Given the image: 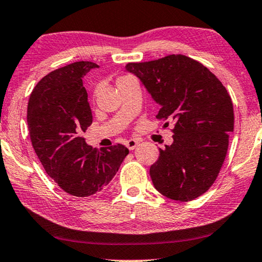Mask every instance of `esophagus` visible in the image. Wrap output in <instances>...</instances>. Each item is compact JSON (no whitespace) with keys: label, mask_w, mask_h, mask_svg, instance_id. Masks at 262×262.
Here are the masks:
<instances>
[{"label":"esophagus","mask_w":262,"mask_h":262,"mask_svg":"<svg viewBox=\"0 0 262 262\" xmlns=\"http://www.w3.org/2000/svg\"><path fill=\"white\" fill-rule=\"evenodd\" d=\"M138 141H136V140H133V139H130V140H128V141L126 142V146L128 147V149L129 150H134L135 148H136V146H138Z\"/></svg>","instance_id":"obj_1"}]
</instances>
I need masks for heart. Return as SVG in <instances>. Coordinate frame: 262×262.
<instances>
[{
	"label": "heart",
	"instance_id": "heart-1",
	"mask_svg": "<svg viewBox=\"0 0 262 262\" xmlns=\"http://www.w3.org/2000/svg\"><path fill=\"white\" fill-rule=\"evenodd\" d=\"M121 77H124V76H121ZM119 79H120V77H119Z\"/></svg>",
	"mask_w": 262,
	"mask_h": 262
}]
</instances>
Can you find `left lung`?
Returning <instances> with one entry per match:
<instances>
[{
    "label": "left lung",
    "mask_w": 262,
    "mask_h": 262,
    "mask_svg": "<svg viewBox=\"0 0 262 262\" xmlns=\"http://www.w3.org/2000/svg\"><path fill=\"white\" fill-rule=\"evenodd\" d=\"M126 68L161 107L156 119L174 123L173 143L150 166L154 187L171 200H194L212 187L227 154L234 129L227 89L204 64L181 54Z\"/></svg>",
    "instance_id": "8db88e82"
}]
</instances>
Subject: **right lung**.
I'll list each match as a JSON object with an SVG mask.
<instances>
[{
	"mask_svg": "<svg viewBox=\"0 0 262 262\" xmlns=\"http://www.w3.org/2000/svg\"><path fill=\"white\" fill-rule=\"evenodd\" d=\"M96 67L79 61L50 72L35 85L27 112L31 144L47 174L77 198L101 192L129 153L121 143L96 149L81 135L93 122L82 77Z\"/></svg>",
	"mask_w": 262,
	"mask_h": 262,
	"instance_id": "right-lung-1",
	"label": "right lung"
}]
</instances>
